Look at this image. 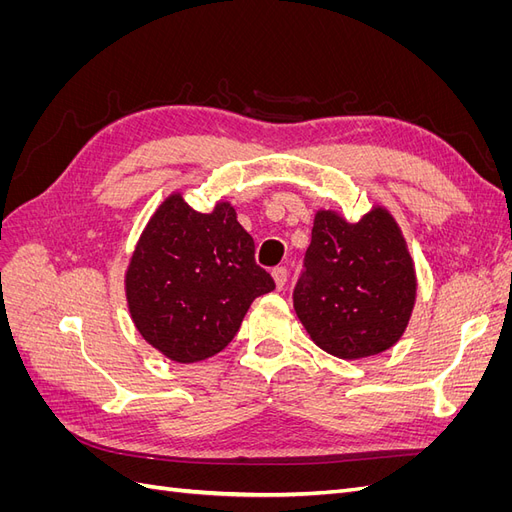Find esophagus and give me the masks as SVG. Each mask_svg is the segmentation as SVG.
<instances>
[{"label": "esophagus", "mask_w": 512, "mask_h": 512, "mask_svg": "<svg viewBox=\"0 0 512 512\" xmlns=\"http://www.w3.org/2000/svg\"><path fill=\"white\" fill-rule=\"evenodd\" d=\"M273 280H275L277 290H282V288L286 286V282H288V271H286V267H275V269H273Z\"/></svg>", "instance_id": "esophagus-1"}]
</instances>
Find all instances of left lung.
Returning <instances> with one entry per match:
<instances>
[{"instance_id": "8db88e82", "label": "left lung", "mask_w": 512, "mask_h": 512, "mask_svg": "<svg viewBox=\"0 0 512 512\" xmlns=\"http://www.w3.org/2000/svg\"><path fill=\"white\" fill-rule=\"evenodd\" d=\"M416 299L412 258L393 215L376 207L356 224L318 211L294 312L314 342L339 359H365L404 335Z\"/></svg>"}]
</instances>
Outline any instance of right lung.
I'll return each instance as SVG.
<instances>
[{
	"mask_svg": "<svg viewBox=\"0 0 512 512\" xmlns=\"http://www.w3.org/2000/svg\"><path fill=\"white\" fill-rule=\"evenodd\" d=\"M254 250L230 203L198 213L181 194L168 196L138 239L126 273L138 333L177 363L224 350L252 301L275 288Z\"/></svg>",
	"mask_w": 512,
	"mask_h": 512,
	"instance_id": "1",
	"label": "right lung"
}]
</instances>
